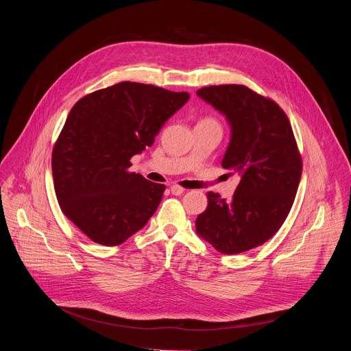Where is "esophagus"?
Returning a JSON list of instances; mask_svg holds the SVG:
<instances>
[{
  "label": "esophagus",
  "instance_id": "1",
  "mask_svg": "<svg viewBox=\"0 0 351 351\" xmlns=\"http://www.w3.org/2000/svg\"><path fill=\"white\" fill-rule=\"evenodd\" d=\"M171 191H172V194H175V195H180V194L184 193V189L180 187V186H178V184H172V186H171Z\"/></svg>",
  "mask_w": 351,
  "mask_h": 351
}]
</instances>
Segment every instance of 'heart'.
Returning a JSON list of instances; mask_svg holds the SVG:
<instances>
[{
	"mask_svg": "<svg viewBox=\"0 0 351 351\" xmlns=\"http://www.w3.org/2000/svg\"><path fill=\"white\" fill-rule=\"evenodd\" d=\"M198 123H208V125H218V126H219L218 121H217V119H214V118H211V117L203 118V119H202V121H199Z\"/></svg>",
	"mask_w": 351,
	"mask_h": 351,
	"instance_id": "b5f03b06",
	"label": "heart"
}]
</instances>
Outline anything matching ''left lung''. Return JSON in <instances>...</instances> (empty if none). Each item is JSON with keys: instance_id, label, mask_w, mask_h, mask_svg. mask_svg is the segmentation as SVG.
I'll return each mask as SVG.
<instances>
[{"instance_id": "1", "label": "left lung", "mask_w": 351, "mask_h": 351, "mask_svg": "<svg viewBox=\"0 0 351 351\" xmlns=\"http://www.w3.org/2000/svg\"><path fill=\"white\" fill-rule=\"evenodd\" d=\"M197 95L230 125L222 167L241 179L230 202L207 194L195 232L219 253L239 254L264 244L285 222L302 179V157L286 114L272 99L241 84L203 87Z\"/></svg>"}]
</instances>
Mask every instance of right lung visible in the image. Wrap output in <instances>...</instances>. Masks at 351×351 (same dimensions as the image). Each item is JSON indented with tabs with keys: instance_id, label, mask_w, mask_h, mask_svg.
<instances>
[{
	"instance_id": "add662e5",
	"label": "right lung",
	"mask_w": 351,
	"mask_h": 351,
	"mask_svg": "<svg viewBox=\"0 0 351 351\" xmlns=\"http://www.w3.org/2000/svg\"><path fill=\"white\" fill-rule=\"evenodd\" d=\"M189 98L122 82L73 106L53 149V178L62 213L93 241L118 245L154 215L165 184L129 172L130 158L153 145Z\"/></svg>"
}]
</instances>
